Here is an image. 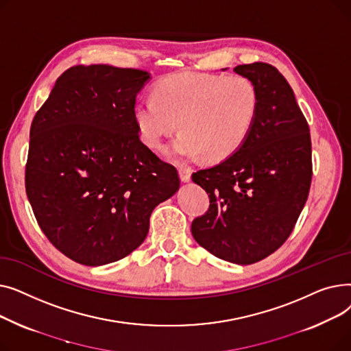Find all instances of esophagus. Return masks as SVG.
Here are the masks:
<instances>
[{"label":"esophagus","instance_id":"1","mask_svg":"<svg viewBox=\"0 0 351 351\" xmlns=\"http://www.w3.org/2000/svg\"><path fill=\"white\" fill-rule=\"evenodd\" d=\"M179 176H180L182 182H185V183L189 182L191 178H192V169L191 168H180Z\"/></svg>","mask_w":351,"mask_h":351}]
</instances>
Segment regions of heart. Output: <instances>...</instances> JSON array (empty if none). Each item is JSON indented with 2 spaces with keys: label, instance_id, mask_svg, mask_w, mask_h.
Instances as JSON below:
<instances>
[{
  "label": "heart",
  "instance_id": "b5f03b06",
  "mask_svg": "<svg viewBox=\"0 0 351 351\" xmlns=\"http://www.w3.org/2000/svg\"><path fill=\"white\" fill-rule=\"evenodd\" d=\"M155 97L136 99L132 117L141 141L158 147L179 126L169 156L219 162L233 155L250 135L259 114V90L242 75L178 72L162 78Z\"/></svg>",
  "mask_w": 351,
  "mask_h": 351
}]
</instances>
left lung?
I'll list each match as a JSON object with an SVG mask.
<instances>
[{"label": "left lung", "mask_w": 351, "mask_h": 351, "mask_svg": "<svg viewBox=\"0 0 351 351\" xmlns=\"http://www.w3.org/2000/svg\"><path fill=\"white\" fill-rule=\"evenodd\" d=\"M259 90L250 135L228 159L192 175L209 195L192 222L195 241L219 259L252 265L278 250L304 208L311 182L307 121L282 73L265 62L237 65Z\"/></svg>", "instance_id": "left-lung-1"}]
</instances>
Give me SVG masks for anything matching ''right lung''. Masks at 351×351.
I'll return each mask as SVG.
<instances>
[{
  "mask_svg": "<svg viewBox=\"0 0 351 351\" xmlns=\"http://www.w3.org/2000/svg\"><path fill=\"white\" fill-rule=\"evenodd\" d=\"M151 73L75 65L55 82L29 131L25 189L48 241L73 262L102 266L142 245L152 210L180 185L139 139L132 117Z\"/></svg>",
  "mask_w": 351,
  "mask_h": 351,
  "instance_id": "obj_1",
  "label": "right lung"
}]
</instances>
